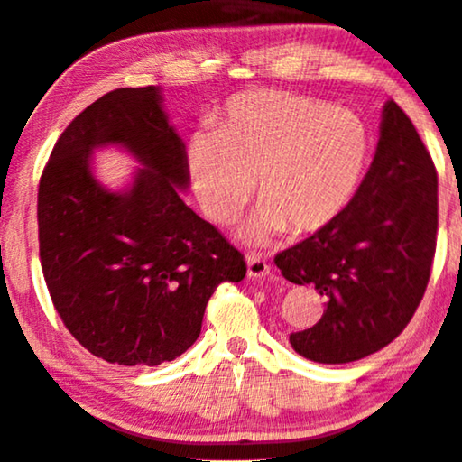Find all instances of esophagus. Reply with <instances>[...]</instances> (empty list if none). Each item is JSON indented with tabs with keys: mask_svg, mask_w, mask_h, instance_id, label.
<instances>
[{
	"mask_svg": "<svg viewBox=\"0 0 462 462\" xmlns=\"http://www.w3.org/2000/svg\"><path fill=\"white\" fill-rule=\"evenodd\" d=\"M271 273V265L267 261H263L261 257H251L246 259V275L253 277V280H261V277H267Z\"/></svg>",
	"mask_w": 462,
	"mask_h": 462,
	"instance_id": "1",
	"label": "esophagus"
}]
</instances>
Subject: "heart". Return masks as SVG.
Returning a JSON list of instances; mask_svg holds the SVG:
<instances>
[{
    "mask_svg": "<svg viewBox=\"0 0 462 462\" xmlns=\"http://www.w3.org/2000/svg\"><path fill=\"white\" fill-rule=\"evenodd\" d=\"M370 158V135L351 108L291 92L254 90L232 98L216 134L187 148L193 195L211 222L232 224L251 201L261 208L240 230L265 246L290 228L325 230L354 201Z\"/></svg>",
    "mask_w": 462,
    "mask_h": 462,
    "instance_id": "heart-1",
    "label": "heart"
}]
</instances>
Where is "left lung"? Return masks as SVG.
<instances>
[{"mask_svg": "<svg viewBox=\"0 0 462 462\" xmlns=\"http://www.w3.org/2000/svg\"><path fill=\"white\" fill-rule=\"evenodd\" d=\"M438 174L409 116L386 100L374 160L337 222L275 257L285 280L327 298L314 327L290 335L306 360L347 364L399 337L430 280Z\"/></svg>", "mask_w": 462, "mask_h": 462, "instance_id": "8db88e82", "label": "left lung"}]
</instances>
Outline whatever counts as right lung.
I'll use <instances>...</instances> for the list:
<instances>
[{
    "instance_id": "add662e5",
    "label": "right lung",
    "mask_w": 462,
    "mask_h": 462,
    "mask_svg": "<svg viewBox=\"0 0 462 462\" xmlns=\"http://www.w3.org/2000/svg\"><path fill=\"white\" fill-rule=\"evenodd\" d=\"M127 151L140 166L102 186L93 153ZM187 148L158 86L119 88L73 119L39 185V248L51 300L82 346L121 365H158L193 346L208 300L246 263L182 201Z\"/></svg>"
}]
</instances>
